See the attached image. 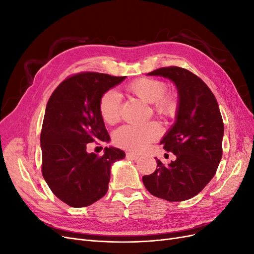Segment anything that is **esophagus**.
Returning a JSON list of instances; mask_svg holds the SVG:
<instances>
[{
	"label": "esophagus",
	"instance_id": "34e87169",
	"mask_svg": "<svg viewBox=\"0 0 254 254\" xmlns=\"http://www.w3.org/2000/svg\"><path fill=\"white\" fill-rule=\"evenodd\" d=\"M126 157L128 158V159H131V160H136V159H139V155H135V153H132V152H127L126 153Z\"/></svg>",
	"mask_w": 254,
	"mask_h": 254
}]
</instances>
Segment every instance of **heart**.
I'll return each instance as SVG.
<instances>
[{
    "label": "heart",
    "mask_w": 254,
    "mask_h": 254,
    "mask_svg": "<svg viewBox=\"0 0 254 254\" xmlns=\"http://www.w3.org/2000/svg\"><path fill=\"white\" fill-rule=\"evenodd\" d=\"M128 93L140 101L151 104V111L161 118H172L177 111V99L172 93H165L166 86L163 81L153 78H140L129 83ZM121 98L113 90L106 91L99 98L98 112L107 124L113 125L120 120ZM160 130L156 123L141 126H124L114 134V142L120 147L140 152L159 136Z\"/></svg>",
    "instance_id": "heart-1"
}]
</instances>
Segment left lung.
I'll list each match as a JSON object with an SVG mask.
<instances>
[{
  "mask_svg": "<svg viewBox=\"0 0 254 254\" xmlns=\"http://www.w3.org/2000/svg\"><path fill=\"white\" fill-rule=\"evenodd\" d=\"M147 75L170 79L178 91L175 123L160 141L176 160L164 166L155 158L157 170L142 180L153 196L188 200L212 180L221 160L224 122L219 107L209 87L186 68L161 67Z\"/></svg>",
  "mask_w": 254,
  "mask_h": 254,
  "instance_id": "8db88e82",
  "label": "left lung"
}]
</instances>
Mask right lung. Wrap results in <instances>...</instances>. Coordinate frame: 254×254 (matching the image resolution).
Returning a JSON list of instances; mask_svg holds the SVG:
<instances>
[{"label": "right lung", "mask_w": 254, "mask_h": 254, "mask_svg": "<svg viewBox=\"0 0 254 254\" xmlns=\"http://www.w3.org/2000/svg\"><path fill=\"white\" fill-rule=\"evenodd\" d=\"M126 76L84 72L61 82L51 95L40 135L42 175L52 191L73 207L88 206L108 190L111 165L125 152L106 147L103 156L87 151L94 141L110 142L98 102Z\"/></svg>", "instance_id": "obj_1"}]
</instances>
